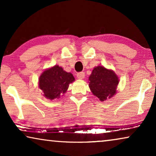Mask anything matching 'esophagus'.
<instances>
[{
	"label": "esophagus",
	"instance_id": "obj_1",
	"mask_svg": "<svg viewBox=\"0 0 156 156\" xmlns=\"http://www.w3.org/2000/svg\"><path fill=\"white\" fill-rule=\"evenodd\" d=\"M85 76V74L84 72H79V73L76 74V77H77L79 80H83Z\"/></svg>",
	"mask_w": 156,
	"mask_h": 156
}]
</instances>
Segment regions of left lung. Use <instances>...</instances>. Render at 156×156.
<instances>
[{"label":"left lung","instance_id":"8db88e82","mask_svg":"<svg viewBox=\"0 0 156 156\" xmlns=\"http://www.w3.org/2000/svg\"><path fill=\"white\" fill-rule=\"evenodd\" d=\"M89 80V89L101 101L111 99L116 94L119 80L113 70L98 66L94 68Z\"/></svg>","mask_w":156,"mask_h":156}]
</instances>
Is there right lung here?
Returning <instances> with one entry per match:
<instances>
[{
	"label": "right lung",
	"instance_id": "add662e5",
	"mask_svg": "<svg viewBox=\"0 0 156 156\" xmlns=\"http://www.w3.org/2000/svg\"><path fill=\"white\" fill-rule=\"evenodd\" d=\"M74 81L72 74L65 72L58 65L45 69L39 78V87L47 99H58L67 91L69 84Z\"/></svg>",
	"mask_w": 156,
	"mask_h": 156
}]
</instances>
